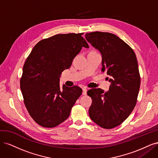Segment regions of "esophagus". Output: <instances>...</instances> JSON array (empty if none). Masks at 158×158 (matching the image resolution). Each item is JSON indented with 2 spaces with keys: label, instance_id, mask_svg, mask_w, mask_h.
<instances>
[{
  "label": "esophagus",
  "instance_id": "1",
  "mask_svg": "<svg viewBox=\"0 0 158 158\" xmlns=\"http://www.w3.org/2000/svg\"><path fill=\"white\" fill-rule=\"evenodd\" d=\"M86 94H87V89L84 88L82 89V94L85 95H86Z\"/></svg>",
  "mask_w": 158,
  "mask_h": 158
}]
</instances>
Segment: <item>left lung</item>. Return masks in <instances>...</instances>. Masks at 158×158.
I'll use <instances>...</instances> for the list:
<instances>
[{
  "mask_svg": "<svg viewBox=\"0 0 158 158\" xmlns=\"http://www.w3.org/2000/svg\"><path fill=\"white\" fill-rule=\"evenodd\" d=\"M85 39L101 52L102 72L111 82L106 93L100 88L88 91L92 99L91 119L103 128L120 125L135 108L140 85V76L133 49L116 35L108 32L87 33Z\"/></svg>",
  "mask_w": 158,
  "mask_h": 158,
  "instance_id": "left-lung-1",
  "label": "left lung"
}]
</instances>
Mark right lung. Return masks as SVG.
Here are the masks:
<instances>
[{"label":"right lung","mask_w":158,"mask_h":158,"mask_svg":"<svg viewBox=\"0 0 158 158\" xmlns=\"http://www.w3.org/2000/svg\"><path fill=\"white\" fill-rule=\"evenodd\" d=\"M81 33L57 34L33 47L23 66L20 89L31 118L43 127L52 128L67 118L82 92L78 86L60 88V76L74 57L89 45Z\"/></svg>","instance_id":"right-lung-1"}]
</instances>
